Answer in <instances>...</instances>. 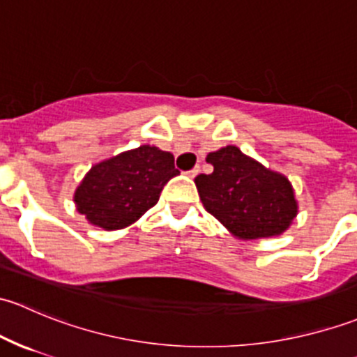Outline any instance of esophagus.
<instances>
[{
	"label": "esophagus",
	"mask_w": 357,
	"mask_h": 357,
	"mask_svg": "<svg viewBox=\"0 0 357 357\" xmlns=\"http://www.w3.org/2000/svg\"><path fill=\"white\" fill-rule=\"evenodd\" d=\"M199 172H200V167H193L192 171H188V172H186V174H188L190 178H195V176L199 174Z\"/></svg>",
	"instance_id": "34e87169"
}]
</instances>
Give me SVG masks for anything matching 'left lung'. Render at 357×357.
Masks as SVG:
<instances>
[{"label": "left lung", "instance_id": "8db88e82", "mask_svg": "<svg viewBox=\"0 0 357 357\" xmlns=\"http://www.w3.org/2000/svg\"><path fill=\"white\" fill-rule=\"evenodd\" d=\"M205 160L214 171L195 178L200 200L235 238H269L290 228L298 205L287 176L233 145L211 152Z\"/></svg>", "mask_w": 357, "mask_h": 357}]
</instances>
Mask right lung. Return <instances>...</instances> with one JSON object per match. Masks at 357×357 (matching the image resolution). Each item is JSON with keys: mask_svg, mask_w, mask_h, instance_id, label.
Returning a JSON list of instances; mask_svg holds the SVG:
<instances>
[{"mask_svg": "<svg viewBox=\"0 0 357 357\" xmlns=\"http://www.w3.org/2000/svg\"><path fill=\"white\" fill-rule=\"evenodd\" d=\"M172 153L142 145L93 165L74 192L79 214L89 225L114 231L138 221L178 176Z\"/></svg>", "mask_w": 357, "mask_h": 357, "instance_id": "add662e5", "label": "right lung"}]
</instances>
